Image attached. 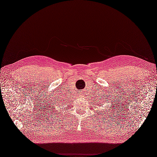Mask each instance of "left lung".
<instances>
[{
  "mask_svg": "<svg viewBox=\"0 0 157 157\" xmlns=\"http://www.w3.org/2000/svg\"><path fill=\"white\" fill-rule=\"evenodd\" d=\"M99 105H99V106H102L101 105V103H100V101H99ZM102 105H103V104H102Z\"/></svg>",
  "mask_w": 157,
  "mask_h": 157,
  "instance_id": "left-lung-1",
  "label": "left lung"
}]
</instances>
